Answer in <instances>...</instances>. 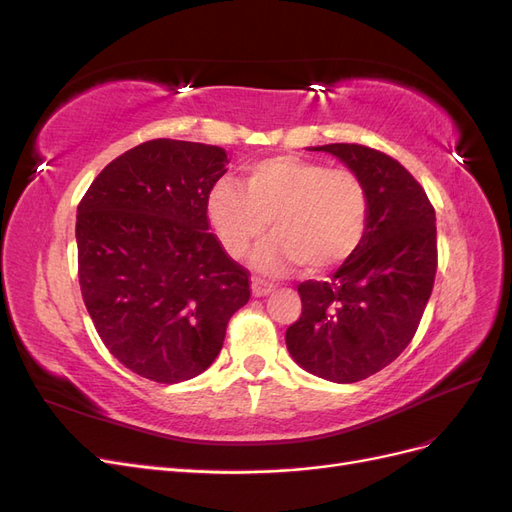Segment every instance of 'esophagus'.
<instances>
[{
	"label": "esophagus",
	"instance_id": "esophagus-1",
	"mask_svg": "<svg viewBox=\"0 0 512 512\" xmlns=\"http://www.w3.org/2000/svg\"><path fill=\"white\" fill-rule=\"evenodd\" d=\"M273 288H275L273 284L260 280V277H254V280H252V294H254V297H267L269 292H273Z\"/></svg>",
	"mask_w": 512,
	"mask_h": 512
}]
</instances>
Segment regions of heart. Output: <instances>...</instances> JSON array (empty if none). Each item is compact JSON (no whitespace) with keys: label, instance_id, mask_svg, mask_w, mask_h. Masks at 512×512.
Here are the masks:
<instances>
[{"label":"heart","instance_id":"heart-1","mask_svg":"<svg viewBox=\"0 0 512 512\" xmlns=\"http://www.w3.org/2000/svg\"><path fill=\"white\" fill-rule=\"evenodd\" d=\"M207 218L232 258L250 252L271 222L275 239L256 254V265L282 269L297 262L320 273L359 247L369 220V192L350 168L277 156L245 166L243 190L230 181L215 183Z\"/></svg>","mask_w":512,"mask_h":512}]
</instances>
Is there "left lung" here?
<instances>
[{
    "label": "left lung",
    "mask_w": 512,
    "mask_h": 512,
    "mask_svg": "<svg viewBox=\"0 0 512 512\" xmlns=\"http://www.w3.org/2000/svg\"><path fill=\"white\" fill-rule=\"evenodd\" d=\"M367 185L369 220L354 254L329 282H301L303 312L286 346L309 374L350 384L378 374L421 324L438 269L436 211L408 170L356 143L316 147Z\"/></svg>",
    "instance_id": "obj_1"
}]
</instances>
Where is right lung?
<instances>
[{
  "mask_svg": "<svg viewBox=\"0 0 512 512\" xmlns=\"http://www.w3.org/2000/svg\"><path fill=\"white\" fill-rule=\"evenodd\" d=\"M224 166L222 147L156 138L115 158L79 203L85 307L108 352L147 380L203 374L250 301V271L209 232Z\"/></svg>",
  "mask_w": 512,
  "mask_h": 512,
  "instance_id": "1",
  "label": "right lung"
}]
</instances>
